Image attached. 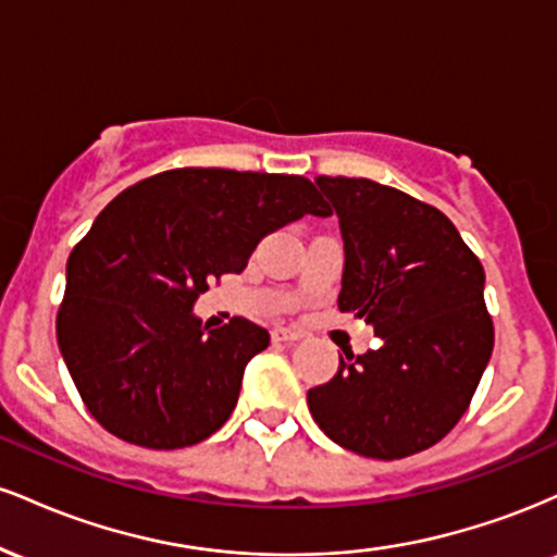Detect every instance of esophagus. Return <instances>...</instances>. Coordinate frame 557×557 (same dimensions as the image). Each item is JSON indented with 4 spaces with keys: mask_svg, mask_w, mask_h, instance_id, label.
Wrapping results in <instances>:
<instances>
[{
    "mask_svg": "<svg viewBox=\"0 0 557 557\" xmlns=\"http://www.w3.org/2000/svg\"><path fill=\"white\" fill-rule=\"evenodd\" d=\"M304 337V332L296 327H274L272 330V341L274 343H298Z\"/></svg>",
    "mask_w": 557,
    "mask_h": 557,
    "instance_id": "esophagus-1",
    "label": "esophagus"
}]
</instances>
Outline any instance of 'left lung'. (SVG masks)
<instances>
[{"label":"left lung","mask_w":557,"mask_h":557,"mask_svg":"<svg viewBox=\"0 0 557 557\" xmlns=\"http://www.w3.org/2000/svg\"><path fill=\"white\" fill-rule=\"evenodd\" d=\"M343 235L337 306L380 348L341 356L309 411L332 443L395 461L443 440L469 408L495 330L484 270L440 209L367 177H317Z\"/></svg>","instance_id":"8db88e82"}]
</instances>
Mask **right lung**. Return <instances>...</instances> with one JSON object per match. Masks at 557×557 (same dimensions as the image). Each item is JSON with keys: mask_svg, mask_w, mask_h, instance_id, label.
<instances>
[{"mask_svg": "<svg viewBox=\"0 0 557 557\" xmlns=\"http://www.w3.org/2000/svg\"><path fill=\"white\" fill-rule=\"evenodd\" d=\"M304 214H332L306 177L214 168L159 172L107 203L70 253L57 314L62 359L104 430L175 450L225 424L270 332L243 317L209 330L196 298Z\"/></svg>", "mask_w": 557, "mask_h": 557, "instance_id": "right-lung-1", "label": "right lung"}]
</instances>
